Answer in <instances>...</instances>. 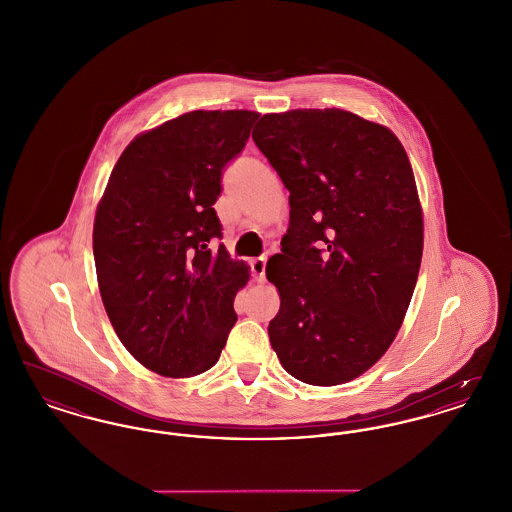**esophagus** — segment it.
Returning a JSON list of instances; mask_svg holds the SVG:
<instances>
[{
	"label": "esophagus",
	"mask_w": 512,
	"mask_h": 512,
	"mask_svg": "<svg viewBox=\"0 0 512 512\" xmlns=\"http://www.w3.org/2000/svg\"><path fill=\"white\" fill-rule=\"evenodd\" d=\"M249 265H251V274H253V278H255L257 282H265V268H267V261H265L263 257H259V259H253Z\"/></svg>",
	"instance_id": "34e87169"
}]
</instances>
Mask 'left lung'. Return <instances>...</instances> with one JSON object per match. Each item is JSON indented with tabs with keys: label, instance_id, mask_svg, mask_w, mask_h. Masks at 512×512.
<instances>
[{
	"label": "left lung",
	"instance_id": "left-lung-1",
	"mask_svg": "<svg viewBox=\"0 0 512 512\" xmlns=\"http://www.w3.org/2000/svg\"><path fill=\"white\" fill-rule=\"evenodd\" d=\"M253 142L290 192V228L267 278L286 372L311 386L359 378L407 315L424 245L413 167L390 128L343 109L268 113Z\"/></svg>",
	"mask_w": 512,
	"mask_h": 512
}]
</instances>
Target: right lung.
Listing matches in <instances>:
<instances>
[{
	"label": "right lung",
	"mask_w": 512,
	"mask_h": 512,
	"mask_svg": "<svg viewBox=\"0 0 512 512\" xmlns=\"http://www.w3.org/2000/svg\"><path fill=\"white\" fill-rule=\"evenodd\" d=\"M259 113L190 111L138 134L122 151L94 220V259L107 317L128 353L169 378L219 361L249 280L230 259L213 209L220 176Z\"/></svg>",
	"instance_id": "1"
}]
</instances>
